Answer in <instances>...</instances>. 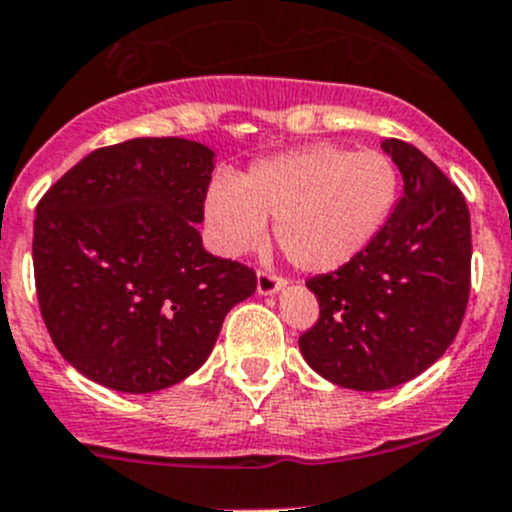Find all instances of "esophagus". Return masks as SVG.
<instances>
[{
    "label": "esophagus",
    "instance_id": "34e87169",
    "mask_svg": "<svg viewBox=\"0 0 512 512\" xmlns=\"http://www.w3.org/2000/svg\"><path fill=\"white\" fill-rule=\"evenodd\" d=\"M287 285V280L282 275L272 270H260L257 272V292L260 294H275L277 289H282Z\"/></svg>",
    "mask_w": 512,
    "mask_h": 512
}]
</instances>
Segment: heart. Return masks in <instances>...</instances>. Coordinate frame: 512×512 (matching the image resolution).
Instances as JSON below:
<instances>
[{
  "instance_id": "b5f03b06",
  "label": "heart",
  "mask_w": 512,
  "mask_h": 512,
  "mask_svg": "<svg viewBox=\"0 0 512 512\" xmlns=\"http://www.w3.org/2000/svg\"><path fill=\"white\" fill-rule=\"evenodd\" d=\"M399 193V165L384 151L319 143L257 160L237 180L215 178L205 220L227 255L260 247L267 218L275 220L277 245L292 265L332 272L369 247Z\"/></svg>"
}]
</instances>
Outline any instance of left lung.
<instances>
[{
    "label": "left lung",
    "instance_id": "obj_1",
    "mask_svg": "<svg viewBox=\"0 0 512 512\" xmlns=\"http://www.w3.org/2000/svg\"><path fill=\"white\" fill-rule=\"evenodd\" d=\"M381 146L404 175V198L364 252L307 280L319 319L299 337L317 374L354 391L391 389L441 359L471 294L463 193L411 143Z\"/></svg>",
    "mask_w": 512,
    "mask_h": 512
}]
</instances>
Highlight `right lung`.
I'll return each mask as SVG.
<instances>
[{
    "instance_id": "obj_1",
    "label": "right lung",
    "mask_w": 512,
    "mask_h": 512,
    "mask_svg": "<svg viewBox=\"0 0 512 512\" xmlns=\"http://www.w3.org/2000/svg\"><path fill=\"white\" fill-rule=\"evenodd\" d=\"M213 156L185 138H133L81 158L36 205L41 319L96 384L126 394L178 384L255 292V270L210 255L195 227Z\"/></svg>"
}]
</instances>
